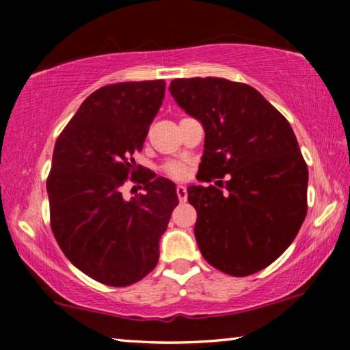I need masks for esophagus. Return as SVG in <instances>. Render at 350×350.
<instances>
[{
    "mask_svg": "<svg viewBox=\"0 0 350 350\" xmlns=\"http://www.w3.org/2000/svg\"><path fill=\"white\" fill-rule=\"evenodd\" d=\"M176 193H177V198H179L180 202H185L187 198H188V194H187V188L183 187V185H177V188H176Z\"/></svg>",
    "mask_w": 350,
    "mask_h": 350,
    "instance_id": "esophagus-1",
    "label": "esophagus"
}]
</instances>
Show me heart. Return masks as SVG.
Returning <instances> with one entry per match:
<instances>
[{"label": "heart", "mask_w": 350, "mask_h": 350, "mask_svg": "<svg viewBox=\"0 0 350 350\" xmlns=\"http://www.w3.org/2000/svg\"><path fill=\"white\" fill-rule=\"evenodd\" d=\"M167 171H168V173H170L171 176H173V177H182L183 174H185V170H183V167H182V165H179V163H171V165H168Z\"/></svg>", "instance_id": "obj_1"}]
</instances>
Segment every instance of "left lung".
Here are the masks:
<instances>
[{
    "label": "left lung",
    "instance_id": "8db88e82",
    "mask_svg": "<svg viewBox=\"0 0 350 350\" xmlns=\"http://www.w3.org/2000/svg\"><path fill=\"white\" fill-rule=\"evenodd\" d=\"M176 103L202 123V182L191 185L199 250L232 276L256 273L292 244L307 213L309 171L290 123L254 88L217 77L171 81Z\"/></svg>",
    "mask_w": 350,
    "mask_h": 350
}]
</instances>
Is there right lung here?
I'll use <instances>...</instances> for the list:
<instances>
[{
  "label": "right lung",
  "mask_w": 350,
  "mask_h": 350,
  "mask_svg": "<svg viewBox=\"0 0 350 350\" xmlns=\"http://www.w3.org/2000/svg\"><path fill=\"white\" fill-rule=\"evenodd\" d=\"M163 97V80L100 88L55 142L46 183L52 233L77 269L106 286H131L156 267L179 204L173 182L135 177L133 159ZM129 175L146 193L126 201L120 188Z\"/></svg>",
  "instance_id": "1"
}]
</instances>
